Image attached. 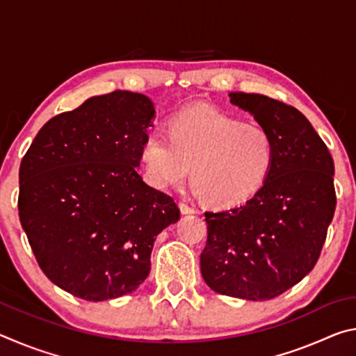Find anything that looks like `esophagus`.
<instances>
[{
    "mask_svg": "<svg viewBox=\"0 0 356 356\" xmlns=\"http://www.w3.org/2000/svg\"><path fill=\"white\" fill-rule=\"evenodd\" d=\"M179 207H180V212H182L184 215H191V213H195V209L190 207L188 204H185V202H180V204H179Z\"/></svg>",
    "mask_w": 356,
    "mask_h": 356,
    "instance_id": "esophagus-1",
    "label": "esophagus"
}]
</instances>
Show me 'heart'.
Here are the masks:
<instances>
[{
	"label": "heart",
	"instance_id": "heart-1",
	"mask_svg": "<svg viewBox=\"0 0 356 356\" xmlns=\"http://www.w3.org/2000/svg\"><path fill=\"white\" fill-rule=\"evenodd\" d=\"M144 176L155 188L182 182L191 166L196 191L216 207H234L267 180L275 161L273 138L257 124L212 106L174 114L170 135L154 130L141 147Z\"/></svg>",
	"mask_w": 356,
	"mask_h": 356
}]
</instances>
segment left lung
<instances>
[{
  "instance_id": "left-lung-1",
  "label": "left lung",
  "mask_w": 356,
  "mask_h": 356,
  "mask_svg": "<svg viewBox=\"0 0 356 356\" xmlns=\"http://www.w3.org/2000/svg\"><path fill=\"white\" fill-rule=\"evenodd\" d=\"M229 97L273 138L275 161L243 206L204 213L201 273L221 295L270 300L303 280L321 256L336 209L333 156L297 108L261 94Z\"/></svg>"
}]
</instances>
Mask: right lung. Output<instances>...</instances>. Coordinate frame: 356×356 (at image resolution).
Returning a JSON list of instances; mask_svg holds the SVG:
<instances>
[{"label":"right lung","instance_id":"add662e5","mask_svg":"<svg viewBox=\"0 0 356 356\" xmlns=\"http://www.w3.org/2000/svg\"><path fill=\"white\" fill-rule=\"evenodd\" d=\"M154 116L143 94L97 95L48 120L23 156L22 227L47 278L78 298L136 291L156 236L179 220L172 197L136 172Z\"/></svg>","mask_w":356,"mask_h":356}]
</instances>
